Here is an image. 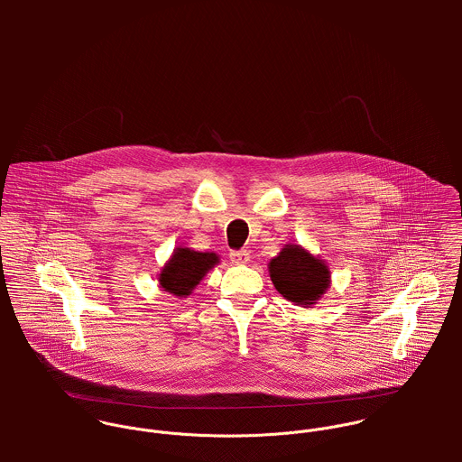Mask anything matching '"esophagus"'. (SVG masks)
I'll return each mask as SVG.
<instances>
[{"instance_id": "esophagus-1", "label": "esophagus", "mask_w": 462, "mask_h": 462, "mask_svg": "<svg viewBox=\"0 0 462 462\" xmlns=\"http://www.w3.org/2000/svg\"><path fill=\"white\" fill-rule=\"evenodd\" d=\"M229 260H231V263L247 264L251 262V254L247 251H233L229 254Z\"/></svg>"}]
</instances>
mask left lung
Instances as JSON below:
<instances>
[{"instance_id":"8db88e82","label":"left lung","mask_w":462,"mask_h":462,"mask_svg":"<svg viewBox=\"0 0 462 462\" xmlns=\"http://www.w3.org/2000/svg\"><path fill=\"white\" fill-rule=\"evenodd\" d=\"M268 273L275 290L300 308L315 306L330 286L328 263L297 244L284 245L270 260Z\"/></svg>"}]
</instances>
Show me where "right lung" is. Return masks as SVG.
<instances>
[{
  "label": "right lung",
  "mask_w": 462,
  "mask_h": 462,
  "mask_svg": "<svg viewBox=\"0 0 462 462\" xmlns=\"http://www.w3.org/2000/svg\"><path fill=\"white\" fill-rule=\"evenodd\" d=\"M218 263L220 258L215 253H199L180 245L158 273L160 288L180 299L189 297L202 277Z\"/></svg>",
  "instance_id": "obj_1"
}]
</instances>
